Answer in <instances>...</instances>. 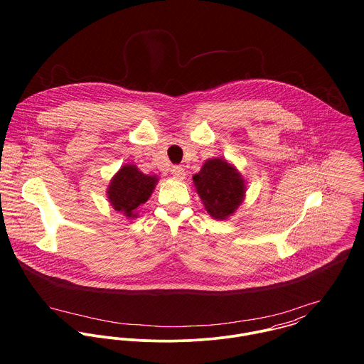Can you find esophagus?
I'll return each instance as SVG.
<instances>
[{
	"label": "esophagus",
	"instance_id": "obj_1",
	"mask_svg": "<svg viewBox=\"0 0 364 364\" xmlns=\"http://www.w3.org/2000/svg\"><path fill=\"white\" fill-rule=\"evenodd\" d=\"M171 175H172L173 179H176V181H183L186 173H185V169H183L182 166H172Z\"/></svg>",
	"mask_w": 364,
	"mask_h": 364
}]
</instances>
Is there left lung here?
<instances>
[{
	"mask_svg": "<svg viewBox=\"0 0 364 364\" xmlns=\"http://www.w3.org/2000/svg\"><path fill=\"white\" fill-rule=\"evenodd\" d=\"M193 183L208 214L217 220L234 214L245 198L242 175L223 158L208 159L193 175Z\"/></svg>",
	"mask_w": 364,
	"mask_h": 364,
	"instance_id": "1",
	"label": "left lung"
}]
</instances>
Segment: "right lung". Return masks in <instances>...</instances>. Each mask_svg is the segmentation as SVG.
<instances>
[{"instance_id": "1", "label": "right lung", "mask_w": 364, "mask_h": 364, "mask_svg": "<svg viewBox=\"0 0 364 364\" xmlns=\"http://www.w3.org/2000/svg\"><path fill=\"white\" fill-rule=\"evenodd\" d=\"M156 182V175H146L134 164H126L116 172L107 186L109 203L129 218L137 217L136 210L149 200Z\"/></svg>"}]
</instances>
